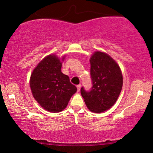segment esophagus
<instances>
[{
	"mask_svg": "<svg viewBox=\"0 0 153 153\" xmlns=\"http://www.w3.org/2000/svg\"><path fill=\"white\" fill-rule=\"evenodd\" d=\"M81 84H79L77 86V92H79L80 91V88H81Z\"/></svg>",
	"mask_w": 153,
	"mask_h": 153,
	"instance_id": "34e87169",
	"label": "esophagus"
}]
</instances>
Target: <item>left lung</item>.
<instances>
[{
  "label": "left lung",
  "mask_w": 153,
  "mask_h": 153,
  "mask_svg": "<svg viewBox=\"0 0 153 153\" xmlns=\"http://www.w3.org/2000/svg\"><path fill=\"white\" fill-rule=\"evenodd\" d=\"M90 61L92 87L90 91L82 87L80 91L88 108L100 113L117 101L122 89L123 76L120 66L107 54L95 52Z\"/></svg>",
  "instance_id": "1"
}]
</instances>
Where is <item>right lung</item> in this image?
<instances>
[{
	"mask_svg": "<svg viewBox=\"0 0 153 153\" xmlns=\"http://www.w3.org/2000/svg\"><path fill=\"white\" fill-rule=\"evenodd\" d=\"M61 66L60 59L55 55H50L38 63L30 77L33 97L49 112L63 111L77 91L76 86L70 82L68 76L61 72Z\"/></svg>",
	"mask_w": 153,
	"mask_h": 153,
	"instance_id": "add662e5",
	"label": "right lung"
}]
</instances>
